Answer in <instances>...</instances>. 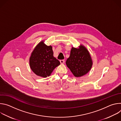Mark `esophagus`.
Wrapping results in <instances>:
<instances>
[{"label": "esophagus", "instance_id": "esophagus-1", "mask_svg": "<svg viewBox=\"0 0 121 121\" xmlns=\"http://www.w3.org/2000/svg\"><path fill=\"white\" fill-rule=\"evenodd\" d=\"M60 62L61 64H64V63H65V60H61L60 61Z\"/></svg>", "mask_w": 121, "mask_h": 121}]
</instances>
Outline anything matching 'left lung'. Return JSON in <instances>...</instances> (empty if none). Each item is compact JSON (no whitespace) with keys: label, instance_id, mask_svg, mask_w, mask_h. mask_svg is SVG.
Returning a JSON list of instances; mask_svg holds the SVG:
<instances>
[{"label":"left lung","instance_id":"obj_1","mask_svg":"<svg viewBox=\"0 0 121 121\" xmlns=\"http://www.w3.org/2000/svg\"><path fill=\"white\" fill-rule=\"evenodd\" d=\"M78 47H72L70 56L65 62L68 68L77 78L87 74L93 65L91 57L87 49L82 44Z\"/></svg>","mask_w":121,"mask_h":121}]
</instances>
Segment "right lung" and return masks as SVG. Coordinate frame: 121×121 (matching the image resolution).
I'll return each instance as SVG.
<instances>
[{
	"mask_svg": "<svg viewBox=\"0 0 121 121\" xmlns=\"http://www.w3.org/2000/svg\"><path fill=\"white\" fill-rule=\"evenodd\" d=\"M29 63L33 72L43 78L50 76L54 69L60 64L54 56L52 46L46 45L44 41L40 42L33 49Z\"/></svg>",
	"mask_w": 121,
	"mask_h": 121,
	"instance_id": "add662e5",
	"label": "right lung"
}]
</instances>
